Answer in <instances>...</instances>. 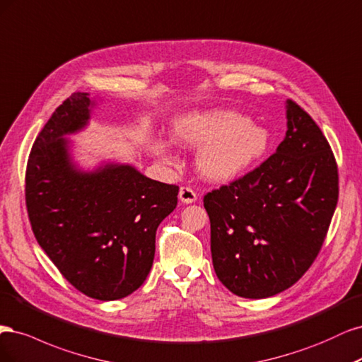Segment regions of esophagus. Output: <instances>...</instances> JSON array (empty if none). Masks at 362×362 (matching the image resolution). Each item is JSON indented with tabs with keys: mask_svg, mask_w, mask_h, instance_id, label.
Here are the masks:
<instances>
[{
	"mask_svg": "<svg viewBox=\"0 0 362 362\" xmlns=\"http://www.w3.org/2000/svg\"><path fill=\"white\" fill-rule=\"evenodd\" d=\"M179 200L183 204H191L197 202V194L192 188H188V186H182L179 191Z\"/></svg>",
	"mask_w": 362,
	"mask_h": 362,
	"instance_id": "obj_1",
	"label": "esophagus"
}]
</instances>
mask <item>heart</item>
I'll return each instance as SVG.
<instances>
[{"label": "heart", "instance_id": "b5f03b06", "mask_svg": "<svg viewBox=\"0 0 362 362\" xmlns=\"http://www.w3.org/2000/svg\"><path fill=\"white\" fill-rule=\"evenodd\" d=\"M170 135L173 143L179 146L200 148L197 168L204 179L216 183L242 177L259 164L272 146V135L266 126L230 110L180 114L173 120ZM147 146L151 153L173 164L165 139L150 138Z\"/></svg>", "mask_w": 362, "mask_h": 362}]
</instances>
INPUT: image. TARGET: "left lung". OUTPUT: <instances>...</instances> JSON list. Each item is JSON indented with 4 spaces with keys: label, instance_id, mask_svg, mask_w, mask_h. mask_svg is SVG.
<instances>
[{
    "label": "left lung",
    "instance_id": "left-lung-1",
    "mask_svg": "<svg viewBox=\"0 0 362 362\" xmlns=\"http://www.w3.org/2000/svg\"><path fill=\"white\" fill-rule=\"evenodd\" d=\"M286 119L269 159L204 197L214 269L240 298L293 286L317 257L337 206V164L320 127L293 100Z\"/></svg>",
    "mask_w": 362,
    "mask_h": 362
}]
</instances>
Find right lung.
Here are the masks:
<instances>
[{"mask_svg": "<svg viewBox=\"0 0 362 362\" xmlns=\"http://www.w3.org/2000/svg\"><path fill=\"white\" fill-rule=\"evenodd\" d=\"M96 107L78 91L54 111L31 148L25 198L34 236L67 281L93 299L115 300L146 281L158 226L176 209L179 186L114 160L81 167L66 136L84 131Z\"/></svg>", "mask_w": 362, "mask_h": 362, "instance_id": "add662e5", "label": "right lung"}]
</instances>
